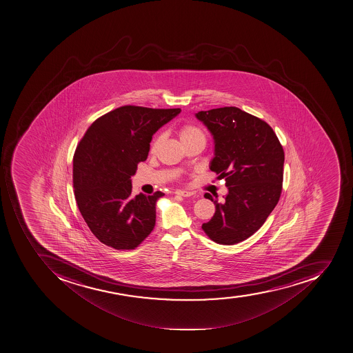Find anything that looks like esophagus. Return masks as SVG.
Returning <instances> with one entry per match:
<instances>
[{
    "label": "esophagus",
    "instance_id": "34e87169",
    "mask_svg": "<svg viewBox=\"0 0 353 353\" xmlns=\"http://www.w3.org/2000/svg\"><path fill=\"white\" fill-rule=\"evenodd\" d=\"M175 194L181 196V197H190V196L194 195L192 192H188V190H176Z\"/></svg>",
    "mask_w": 353,
    "mask_h": 353
}]
</instances>
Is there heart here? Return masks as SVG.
<instances>
[{
    "label": "heart",
    "instance_id": "b5f03b06",
    "mask_svg": "<svg viewBox=\"0 0 353 353\" xmlns=\"http://www.w3.org/2000/svg\"><path fill=\"white\" fill-rule=\"evenodd\" d=\"M178 134H179L181 143H184V145L190 143V141H194V140H206L204 132H203L199 127H197V125H190V123L181 125L179 130H178ZM161 139H163V134H156V136L152 138V143H150V152H156V149L158 148V145L161 143Z\"/></svg>",
    "mask_w": 353,
    "mask_h": 353
}]
</instances>
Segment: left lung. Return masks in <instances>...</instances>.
<instances>
[{
	"mask_svg": "<svg viewBox=\"0 0 353 353\" xmlns=\"http://www.w3.org/2000/svg\"><path fill=\"white\" fill-rule=\"evenodd\" d=\"M196 117L215 141L210 170L228 188L223 201L205 194L216 210L201 228L215 243L237 244L262 228L279 203L284 150L271 125L236 107L199 111Z\"/></svg>",
	"mask_w": 353,
	"mask_h": 353,
	"instance_id": "obj_1",
	"label": "left lung"
}]
</instances>
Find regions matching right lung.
<instances>
[{
    "instance_id": "add662e5",
    "label": "right lung",
    "mask_w": 353,
    "mask_h": 353,
    "mask_svg": "<svg viewBox=\"0 0 353 353\" xmlns=\"http://www.w3.org/2000/svg\"><path fill=\"white\" fill-rule=\"evenodd\" d=\"M181 109L123 105L99 117L73 156V188L80 213L100 242L134 250L154 230L156 201L165 195L132 196V176L145 161L152 134Z\"/></svg>"
}]
</instances>
